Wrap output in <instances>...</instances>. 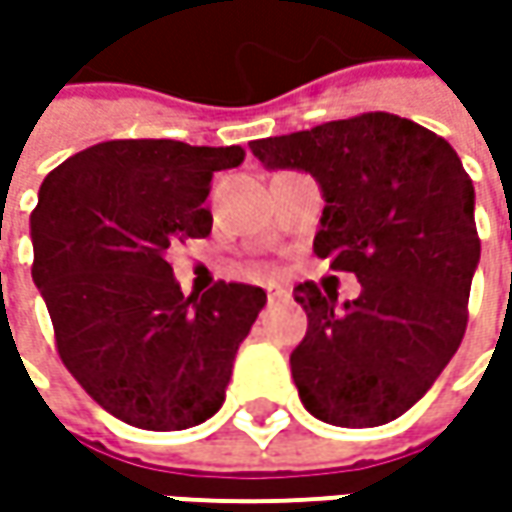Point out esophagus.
I'll return each mask as SVG.
<instances>
[{
    "label": "esophagus",
    "mask_w": 512,
    "mask_h": 512,
    "mask_svg": "<svg viewBox=\"0 0 512 512\" xmlns=\"http://www.w3.org/2000/svg\"><path fill=\"white\" fill-rule=\"evenodd\" d=\"M267 299H270V302L287 299V290H285V287H267Z\"/></svg>",
    "instance_id": "obj_1"
}]
</instances>
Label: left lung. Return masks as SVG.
<instances>
[{"label":"left lung","mask_w":512,"mask_h":512,"mask_svg":"<svg viewBox=\"0 0 512 512\" xmlns=\"http://www.w3.org/2000/svg\"><path fill=\"white\" fill-rule=\"evenodd\" d=\"M270 170H305L325 196L319 259L356 273L342 302L293 287L307 333L290 353L299 399L336 427H379L422 399L459 350L482 256L473 182L456 150L410 119L362 113L250 142Z\"/></svg>","instance_id":"8db88e82"}]
</instances>
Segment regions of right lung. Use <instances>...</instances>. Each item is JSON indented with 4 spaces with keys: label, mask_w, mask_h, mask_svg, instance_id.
<instances>
[{
    "label": "right lung",
    "mask_w": 512,
    "mask_h": 512,
    "mask_svg": "<svg viewBox=\"0 0 512 512\" xmlns=\"http://www.w3.org/2000/svg\"><path fill=\"white\" fill-rule=\"evenodd\" d=\"M245 150L173 139H113L48 173L30 213L33 285L59 359L110 416L142 430H187L222 402L233 359L267 296L216 282L185 296L168 247L205 239L216 170Z\"/></svg>",
    "instance_id": "1"
}]
</instances>
